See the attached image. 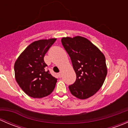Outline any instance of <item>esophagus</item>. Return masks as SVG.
I'll use <instances>...</instances> for the list:
<instances>
[{"label": "esophagus", "instance_id": "obj_1", "mask_svg": "<svg viewBox=\"0 0 128 128\" xmlns=\"http://www.w3.org/2000/svg\"><path fill=\"white\" fill-rule=\"evenodd\" d=\"M58 77H59V78H61L62 74H61V73H60V72H59V73L58 74Z\"/></svg>", "mask_w": 128, "mask_h": 128}]
</instances>
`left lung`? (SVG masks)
I'll list each match as a JSON object with an SVG mask.
<instances>
[{"instance_id": "8db88e82", "label": "left lung", "mask_w": 128, "mask_h": 128, "mask_svg": "<svg viewBox=\"0 0 128 128\" xmlns=\"http://www.w3.org/2000/svg\"><path fill=\"white\" fill-rule=\"evenodd\" d=\"M61 42L76 74V82L69 86L70 93L83 100L93 96L102 87L107 74L104 54L84 37L62 38Z\"/></svg>"}]
</instances>
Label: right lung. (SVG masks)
Returning a JSON list of instances; mask_svg holds the SVG:
<instances>
[{
    "instance_id": "add662e5",
    "label": "right lung",
    "mask_w": 128,
    "mask_h": 128,
    "mask_svg": "<svg viewBox=\"0 0 128 128\" xmlns=\"http://www.w3.org/2000/svg\"><path fill=\"white\" fill-rule=\"evenodd\" d=\"M56 38L32 42L16 59L14 65L15 79L28 96L42 98L50 95L56 86L57 78L46 70L44 57Z\"/></svg>"
}]
</instances>
